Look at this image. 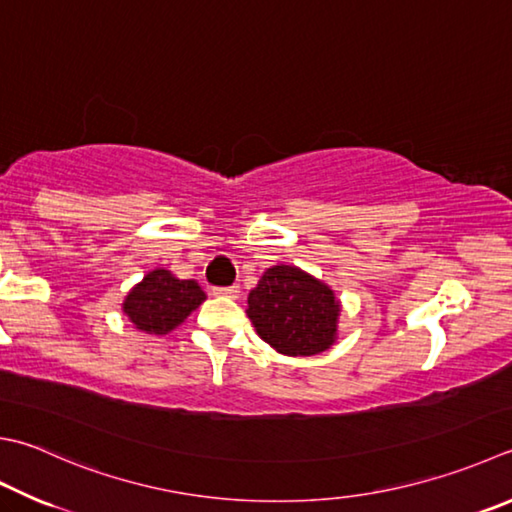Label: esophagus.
I'll return each mask as SVG.
<instances>
[{
	"mask_svg": "<svg viewBox=\"0 0 512 512\" xmlns=\"http://www.w3.org/2000/svg\"><path fill=\"white\" fill-rule=\"evenodd\" d=\"M214 296H223V298H238L240 296V287L231 285V287H216Z\"/></svg>",
	"mask_w": 512,
	"mask_h": 512,
	"instance_id": "1",
	"label": "esophagus"
}]
</instances>
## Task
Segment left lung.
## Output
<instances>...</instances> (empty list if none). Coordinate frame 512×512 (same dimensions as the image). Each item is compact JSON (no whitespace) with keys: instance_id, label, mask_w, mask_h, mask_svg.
<instances>
[{"instance_id":"obj_1","label":"left lung","mask_w":512,"mask_h":512,"mask_svg":"<svg viewBox=\"0 0 512 512\" xmlns=\"http://www.w3.org/2000/svg\"><path fill=\"white\" fill-rule=\"evenodd\" d=\"M256 334L278 354L314 356L339 339L341 301L321 278L296 265H274L247 296Z\"/></svg>"}]
</instances>
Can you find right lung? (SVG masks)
I'll use <instances>...</instances> for the list:
<instances>
[{"label":"right lung","instance_id":"right-lung-1","mask_svg":"<svg viewBox=\"0 0 512 512\" xmlns=\"http://www.w3.org/2000/svg\"><path fill=\"white\" fill-rule=\"evenodd\" d=\"M205 301L207 294L196 281H182L169 269L156 267L129 289L122 312L138 332L165 336L185 323Z\"/></svg>","mask_w":512,"mask_h":512}]
</instances>
